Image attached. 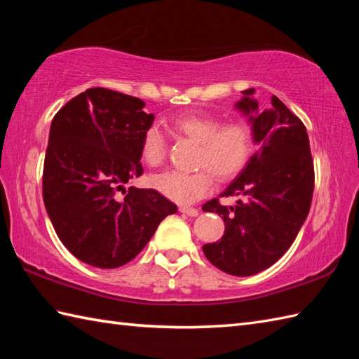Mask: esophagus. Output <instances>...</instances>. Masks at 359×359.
<instances>
[{
	"label": "esophagus",
	"instance_id": "esophagus-1",
	"mask_svg": "<svg viewBox=\"0 0 359 359\" xmlns=\"http://www.w3.org/2000/svg\"><path fill=\"white\" fill-rule=\"evenodd\" d=\"M179 211L184 212V215H187V216H191V217L199 215V210H197V208H191V207H180Z\"/></svg>",
	"mask_w": 359,
	"mask_h": 359
}]
</instances>
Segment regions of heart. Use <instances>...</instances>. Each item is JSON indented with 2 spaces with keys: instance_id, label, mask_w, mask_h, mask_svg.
I'll return each mask as SVG.
<instances>
[{
  "instance_id": "obj_1",
  "label": "heart",
  "mask_w": 359,
  "mask_h": 359,
  "mask_svg": "<svg viewBox=\"0 0 359 359\" xmlns=\"http://www.w3.org/2000/svg\"><path fill=\"white\" fill-rule=\"evenodd\" d=\"M172 131L185 139L199 143L196 154V172L168 171L154 175L151 185L160 194L177 203H193L207 196L215 175L219 180L236 177L255 149V128L245 118L222 120L212 114H188L171 121ZM140 156L149 168H158L166 157V139L152 125L142 137Z\"/></svg>"
}]
</instances>
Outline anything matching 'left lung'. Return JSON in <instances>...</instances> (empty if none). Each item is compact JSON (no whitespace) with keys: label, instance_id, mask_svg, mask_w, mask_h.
Listing matches in <instances>:
<instances>
[{"label":"left lung","instance_id":"left-lung-1","mask_svg":"<svg viewBox=\"0 0 359 359\" xmlns=\"http://www.w3.org/2000/svg\"><path fill=\"white\" fill-rule=\"evenodd\" d=\"M236 108L250 116L259 149L220 197L239 196L234 207L211 199L203 211L225 224L217 242L205 243L208 261L233 276H253L285 255L306 222L315 188L307 129L276 95L257 111L255 89L242 90ZM255 113V116L250 114Z\"/></svg>","mask_w":359,"mask_h":359}]
</instances>
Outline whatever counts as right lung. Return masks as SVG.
Returning a JSON list of instances; mask_svg holds the SVG:
<instances>
[{"mask_svg": "<svg viewBox=\"0 0 359 359\" xmlns=\"http://www.w3.org/2000/svg\"><path fill=\"white\" fill-rule=\"evenodd\" d=\"M143 106L137 97L90 88L67 102L50 125L44 207L63 245L98 269L133 261L158 224L177 212L156 189H123L143 174L142 137L154 121Z\"/></svg>", "mask_w": 359, "mask_h": 359, "instance_id": "obj_1", "label": "right lung"}]
</instances>
